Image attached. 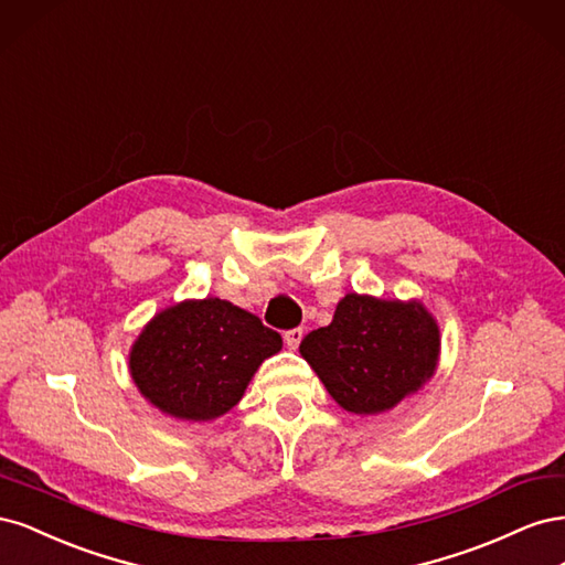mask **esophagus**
Here are the masks:
<instances>
[{"label": "esophagus", "mask_w": 565, "mask_h": 565, "mask_svg": "<svg viewBox=\"0 0 565 565\" xmlns=\"http://www.w3.org/2000/svg\"><path fill=\"white\" fill-rule=\"evenodd\" d=\"M301 337H303V330H301V328L287 330V332H285V344H287L289 349H297V347H299V341H301Z\"/></svg>", "instance_id": "esophagus-1"}]
</instances>
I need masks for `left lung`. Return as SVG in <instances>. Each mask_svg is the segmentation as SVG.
Returning a JSON list of instances; mask_svg holds the SVG:
<instances>
[{"label": "left lung", "mask_w": 565, "mask_h": 565, "mask_svg": "<svg viewBox=\"0 0 565 565\" xmlns=\"http://www.w3.org/2000/svg\"><path fill=\"white\" fill-rule=\"evenodd\" d=\"M438 324L422 303L347 295L328 328L309 332L301 355L330 396L355 415H377L434 377Z\"/></svg>", "instance_id": "left-lung-1"}]
</instances>
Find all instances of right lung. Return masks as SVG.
<instances>
[{
	"instance_id": "right-lung-1",
	"label": "right lung",
	"mask_w": 565,
	"mask_h": 565,
	"mask_svg": "<svg viewBox=\"0 0 565 565\" xmlns=\"http://www.w3.org/2000/svg\"><path fill=\"white\" fill-rule=\"evenodd\" d=\"M280 347V334L259 318L207 297L152 318L136 339L129 367L136 386L162 413L204 422L228 413L264 358Z\"/></svg>"
}]
</instances>
